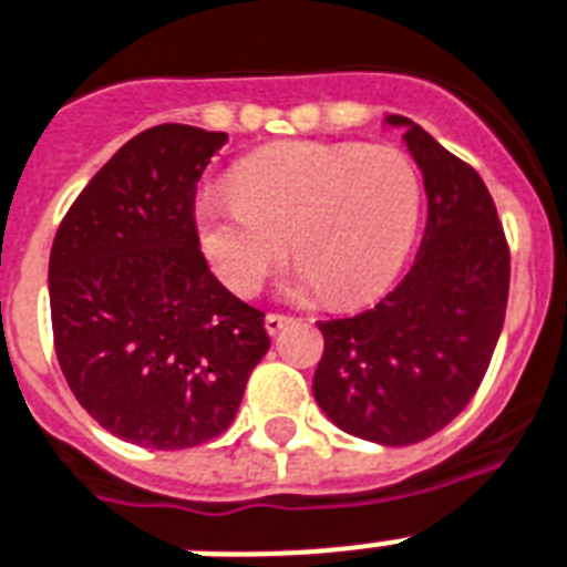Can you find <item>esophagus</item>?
I'll return each mask as SVG.
<instances>
[{"mask_svg": "<svg viewBox=\"0 0 567 567\" xmlns=\"http://www.w3.org/2000/svg\"><path fill=\"white\" fill-rule=\"evenodd\" d=\"M288 323H291V317H285V315L265 317V329H268V334H279V331H282Z\"/></svg>", "mask_w": 567, "mask_h": 567, "instance_id": "34e87169", "label": "esophagus"}]
</instances>
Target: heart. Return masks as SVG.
<instances>
[{
    "instance_id": "heart-1",
    "label": "heart",
    "mask_w": 567,
    "mask_h": 567,
    "mask_svg": "<svg viewBox=\"0 0 567 567\" xmlns=\"http://www.w3.org/2000/svg\"><path fill=\"white\" fill-rule=\"evenodd\" d=\"M419 220V174L399 148L299 142L250 156L236 188L197 197V233L227 288L256 293L288 240L302 279L334 302L367 299L399 274Z\"/></svg>"
}]
</instances>
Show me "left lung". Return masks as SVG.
<instances>
[{
  "label": "left lung",
  "instance_id": "1",
  "mask_svg": "<svg viewBox=\"0 0 567 567\" xmlns=\"http://www.w3.org/2000/svg\"><path fill=\"white\" fill-rule=\"evenodd\" d=\"M404 127L427 195L425 236L379 306L323 320L315 399L352 436L413 445L443 431L481 388L504 329L509 247L489 188L419 124Z\"/></svg>",
  "mask_w": 567,
  "mask_h": 567
}]
</instances>
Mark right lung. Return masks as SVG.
I'll return each instance as SVG.
<instances>
[{"label": "right lung", "mask_w": 567, "mask_h": 567, "mask_svg": "<svg viewBox=\"0 0 567 567\" xmlns=\"http://www.w3.org/2000/svg\"><path fill=\"white\" fill-rule=\"evenodd\" d=\"M224 142L192 124L133 136L69 206L49 256L63 379L142 449L224 434L270 347L265 315L212 276L197 238V179Z\"/></svg>", "instance_id": "add662e5"}]
</instances>
